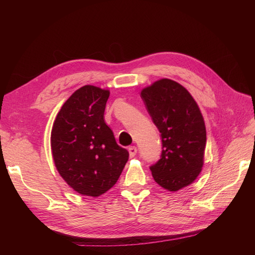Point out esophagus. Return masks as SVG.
<instances>
[{"mask_svg": "<svg viewBox=\"0 0 255 255\" xmlns=\"http://www.w3.org/2000/svg\"><path fill=\"white\" fill-rule=\"evenodd\" d=\"M128 151H129V155H130V158H133V156L137 154V148L136 147H130L128 149Z\"/></svg>", "mask_w": 255, "mask_h": 255, "instance_id": "esophagus-1", "label": "esophagus"}]
</instances>
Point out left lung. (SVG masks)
I'll return each instance as SVG.
<instances>
[{"label": "left lung", "instance_id": "left-lung-1", "mask_svg": "<svg viewBox=\"0 0 255 255\" xmlns=\"http://www.w3.org/2000/svg\"><path fill=\"white\" fill-rule=\"evenodd\" d=\"M141 97L162 139L161 159L150 166L154 181L170 192L192 184L204 165L206 127L196 101L180 83L155 81Z\"/></svg>", "mask_w": 255, "mask_h": 255}]
</instances>
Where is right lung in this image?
<instances>
[{
  "label": "right lung",
  "mask_w": 255,
  "mask_h": 255,
  "mask_svg": "<svg viewBox=\"0 0 255 255\" xmlns=\"http://www.w3.org/2000/svg\"><path fill=\"white\" fill-rule=\"evenodd\" d=\"M110 91L84 85L64 102L51 129L55 165L68 185L99 197L115 185L129 153L119 147L104 119Z\"/></svg>",
  "instance_id": "obj_1"
}]
</instances>
